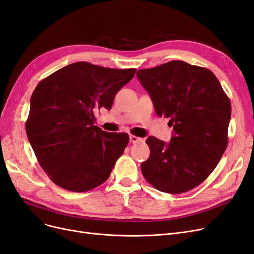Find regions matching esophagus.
<instances>
[{"label":"esophagus","instance_id":"esophagus-1","mask_svg":"<svg viewBox=\"0 0 254 254\" xmlns=\"http://www.w3.org/2000/svg\"><path fill=\"white\" fill-rule=\"evenodd\" d=\"M129 141L132 143H137V142H141L143 141V139L140 138V137H137L135 135H130L129 136Z\"/></svg>","mask_w":254,"mask_h":254}]
</instances>
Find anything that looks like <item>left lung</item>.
<instances>
[{
	"label": "left lung",
	"mask_w": 254,
	"mask_h": 254,
	"mask_svg": "<svg viewBox=\"0 0 254 254\" xmlns=\"http://www.w3.org/2000/svg\"><path fill=\"white\" fill-rule=\"evenodd\" d=\"M137 78L149 93L159 117L170 118L169 143L150 136L151 154L141 172L158 191L185 193L206 179L228 144L231 103L210 69L170 61L139 69Z\"/></svg>",
	"instance_id": "left-lung-1"
}]
</instances>
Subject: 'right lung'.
Returning a JSON list of instances; mask_svg holds the SVG:
<instances>
[{
	"instance_id": "right-lung-1",
	"label": "right lung",
	"mask_w": 254,
	"mask_h": 254,
	"mask_svg": "<svg viewBox=\"0 0 254 254\" xmlns=\"http://www.w3.org/2000/svg\"><path fill=\"white\" fill-rule=\"evenodd\" d=\"M135 72L76 62L37 85L26 133L40 166L57 186L86 192L109 178L129 138L94 126L95 113L111 110L115 95Z\"/></svg>"
}]
</instances>
